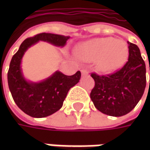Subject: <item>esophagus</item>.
I'll use <instances>...</instances> for the list:
<instances>
[{"label": "esophagus", "mask_w": 150, "mask_h": 150, "mask_svg": "<svg viewBox=\"0 0 150 150\" xmlns=\"http://www.w3.org/2000/svg\"><path fill=\"white\" fill-rule=\"evenodd\" d=\"M81 73H82V75H88V71L87 70H85V69H83L81 71Z\"/></svg>", "instance_id": "1"}]
</instances>
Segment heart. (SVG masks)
I'll return each instance as SVG.
<instances>
[{"mask_svg":"<svg viewBox=\"0 0 150 150\" xmlns=\"http://www.w3.org/2000/svg\"><path fill=\"white\" fill-rule=\"evenodd\" d=\"M75 54L83 62H96V68L99 72L110 74L125 66L129 59V49L122 39L96 38L79 44Z\"/></svg>","mask_w":150,"mask_h":150,"instance_id":"heart-1","label":"heart"}]
</instances>
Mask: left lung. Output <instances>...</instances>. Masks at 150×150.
<instances>
[{
  "label": "left lung",
  "mask_w": 150,
  "mask_h": 150,
  "mask_svg": "<svg viewBox=\"0 0 150 150\" xmlns=\"http://www.w3.org/2000/svg\"><path fill=\"white\" fill-rule=\"evenodd\" d=\"M128 44L129 60L120 71L107 76L91 74L95 80L91 100L98 110L108 116H122L130 112L145 91V62L138 46L129 42Z\"/></svg>",
  "instance_id": "obj_1"
}]
</instances>
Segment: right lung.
Segmentation results:
<instances>
[{"instance_id":"right-lung-1","label":"right lung","mask_w":150,"mask_h":150,"mask_svg":"<svg viewBox=\"0 0 150 150\" xmlns=\"http://www.w3.org/2000/svg\"><path fill=\"white\" fill-rule=\"evenodd\" d=\"M70 36L42 33L29 38L21 43L13 56L8 71V84L13 100L25 114L35 118L50 116L62 108L69 90L77 84L81 73L66 75L56 71L48 78L39 82L28 80L21 68V60L30 47L40 41L57 47H63Z\"/></svg>"}]
</instances>
